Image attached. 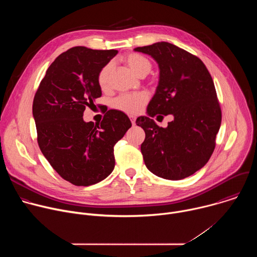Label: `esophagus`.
Returning <instances> with one entry per match:
<instances>
[{"instance_id": "1", "label": "esophagus", "mask_w": 257, "mask_h": 257, "mask_svg": "<svg viewBox=\"0 0 257 257\" xmlns=\"http://www.w3.org/2000/svg\"><path fill=\"white\" fill-rule=\"evenodd\" d=\"M129 118H130V120H131L132 124L134 125V124H135V121H136V117H135V116H132V115H130V116H129Z\"/></svg>"}]
</instances>
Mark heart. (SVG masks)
<instances>
[{
    "mask_svg": "<svg viewBox=\"0 0 257 257\" xmlns=\"http://www.w3.org/2000/svg\"><path fill=\"white\" fill-rule=\"evenodd\" d=\"M123 63L132 71L135 75L143 77L148 75L152 70L151 61L137 53H130L122 59ZM112 66L111 64H106L103 66L97 75V83L101 90L105 91L109 88V76H111ZM149 96L146 93H127L122 94L114 100V107L127 114H137L141 111L143 105L148 102Z\"/></svg>",
    "mask_w": 257,
    "mask_h": 257,
    "instance_id": "b5f03b06",
    "label": "heart"
}]
</instances>
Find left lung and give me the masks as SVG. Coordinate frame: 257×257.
Here are the masks:
<instances>
[{
    "label": "left lung",
    "mask_w": 257,
    "mask_h": 257,
    "mask_svg": "<svg viewBox=\"0 0 257 257\" xmlns=\"http://www.w3.org/2000/svg\"><path fill=\"white\" fill-rule=\"evenodd\" d=\"M134 51L151 55L160 67L159 85L148 106L149 117L136 120L145 132L141 144L145 166L164 179L187 178L210 159L221 127L222 111L212 78L198 57L170 43ZM161 113L174 116L166 128L150 118Z\"/></svg>",
    "instance_id": "left-lung-1"
}]
</instances>
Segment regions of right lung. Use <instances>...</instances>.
<instances>
[{
  "label": "right lung",
  "mask_w": 257,
  "mask_h": 257,
  "mask_svg": "<svg viewBox=\"0 0 257 257\" xmlns=\"http://www.w3.org/2000/svg\"><path fill=\"white\" fill-rule=\"evenodd\" d=\"M117 53L69 49L48 68L33 98L40 149L53 169L75 186L96 184L113 172L114 146L132 126L117 109H108L100 124L82 118L85 107L95 106L101 96L98 72Z\"/></svg>",
  "instance_id": "obj_1"
}]
</instances>
